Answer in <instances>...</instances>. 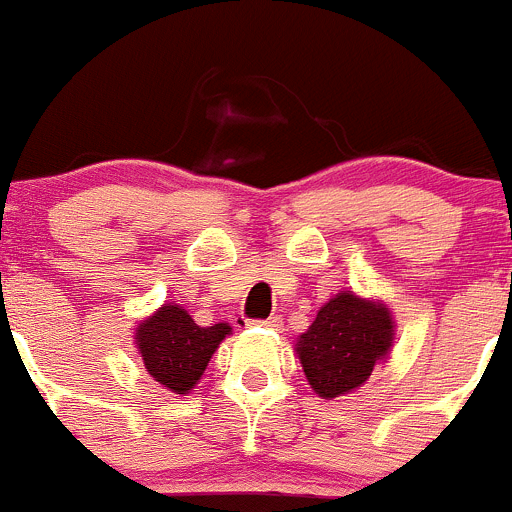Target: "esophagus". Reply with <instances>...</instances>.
<instances>
[{
	"mask_svg": "<svg viewBox=\"0 0 512 512\" xmlns=\"http://www.w3.org/2000/svg\"><path fill=\"white\" fill-rule=\"evenodd\" d=\"M254 326H263V328H271V331H278L281 328V318H266V321H256Z\"/></svg>",
	"mask_w": 512,
	"mask_h": 512,
	"instance_id": "esophagus-1",
	"label": "esophagus"
}]
</instances>
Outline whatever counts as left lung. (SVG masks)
Here are the masks:
<instances>
[{
  "instance_id": "left-lung-1",
  "label": "left lung",
  "mask_w": 512,
  "mask_h": 512,
  "mask_svg": "<svg viewBox=\"0 0 512 512\" xmlns=\"http://www.w3.org/2000/svg\"><path fill=\"white\" fill-rule=\"evenodd\" d=\"M393 343L396 321L391 308L378 298L341 291L318 308L293 351L313 393L333 401L358 391L373 368L391 356Z\"/></svg>"
}]
</instances>
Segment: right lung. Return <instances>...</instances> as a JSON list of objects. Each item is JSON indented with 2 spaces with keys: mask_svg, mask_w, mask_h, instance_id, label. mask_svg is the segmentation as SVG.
<instances>
[{
  "mask_svg": "<svg viewBox=\"0 0 512 512\" xmlns=\"http://www.w3.org/2000/svg\"><path fill=\"white\" fill-rule=\"evenodd\" d=\"M231 336L229 323L199 326L181 303H164L139 321L134 346L146 373L166 391L186 396L204 376L211 356Z\"/></svg>",
  "mask_w": 512,
  "mask_h": 512,
  "instance_id": "right-lung-1",
  "label": "right lung"
}]
</instances>
